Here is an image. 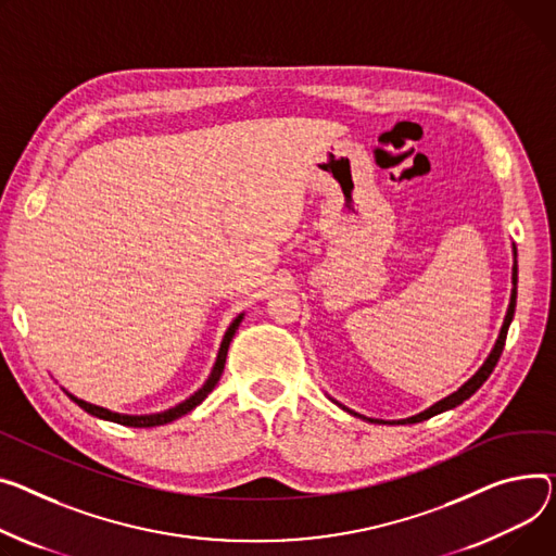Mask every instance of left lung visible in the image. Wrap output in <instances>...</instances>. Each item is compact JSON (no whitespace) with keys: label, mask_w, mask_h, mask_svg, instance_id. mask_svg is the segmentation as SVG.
I'll use <instances>...</instances> for the list:
<instances>
[{"label":"left lung","mask_w":556,"mask_h":556,"mask_svg":"<svg viewBox=\"0 0 556 556\" xmlns=\"http://www.w3.org/2000/svg\"><path fill=\"white\" fill-rule=\"evenodd\" d=\"M516 281H519V266H516V250H514V266H511V298H509V306H507V313H505V319H503V326H501V332H498V340H496V344H494V349H492V353L488 355V359L483 362V366L478 368V371L458 389V391H454L452 395H447V397H442L440 402H435V404H431L429 409H425L422 414H418V416H412V418H406V420H393V422H387V420H374V418H364V416H359V414H355V412H351V409H346V406H342L340 402V406L344 412H349V414H353V416H357V418H364V420H368V422H380V425H414V422H422V420H427V418H431V416H435V414H442V412H447V409H454V406H458V404H463L467 397H471L480 387H483V382L492 376V371H494V366H496V362H498V357H501V353H503V346H505V338H507V328H509V324H511V317H514V308H516Z\"/></svg>","instance_id":"1"}]
</instances>
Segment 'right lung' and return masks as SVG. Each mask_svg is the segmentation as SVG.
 Returning <instances> with one entry per match:
<instances>
[{
  "mask_svg": "<svg viewBox=\"0 0 556 556\" xmlns=\"http://www.w3.org/2000/svg\"><path fill=\"white\" fill-rule=\"evenodd\" d=\"M241 319H243V313H241V315L230 324V328L226 330L224 342H220V349H218V355H216V362H214V366H212V374L207 376L205 384H203L199 391H194L188 400H182L180 404L172 406V409H167V412L150 414V416H127V414H116V412L104 409V406L85 402V400L76 397L73 393H68L66 389H62V391H64L73 402H76V404L80 406V409H85L87 414H91V416H96V418L109 420V422H118V425H125V427H159V425H167V422H172V420H176V418H180V416H185V414H190V412L194 409V406H199V404L207 397V393L216 387V382L220 380V374H224L228 349H230V342H232V338H235V332H237Z\"/></svg>",
  "mask_w": 556,
  "mask_h": 556,
  "instance_id": "obj_1",
  "label": "right lung"
}]
</instances>
